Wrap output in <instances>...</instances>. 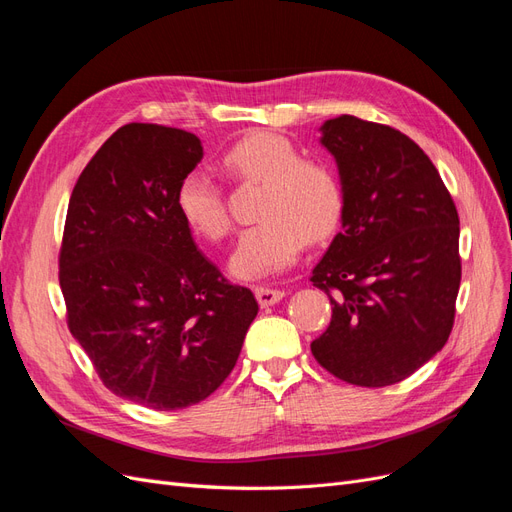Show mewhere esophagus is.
Returning <instances> with one entry per match:
<instances>
[{"label":"esophagus","instance_id":"obj_1","mask_svg":"<svg viewBox=\"0 0 512 512\" xmlns=\"http://www.w3.org/2000/svg\"><path fill=\"white\" fill-rule=\"evenodd\" d=\"M286 297V292L280 288H269V286H256V299L262 307L275 305L280 299Z\"/></svg>","mask_w":512,"mask_h":512}]
</instances>
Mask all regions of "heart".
Returning a JSON list of instances; mask_svg holds the SVG:
<instances>
[{
	"label": "heart",
	"mask_w": 512,
	"mask_h": 512,
	"mask_svg": "<svg viewBox=\"0 0 512 512\" xmlns=\"http://www.w3.org/2000/svg\"><path fill=\"white\" fill-rule=\"evenodd\" d=\"M226 173L237 181L262 183L256 226L245 228L230 256V271L241 280H260L288 269L299 258L305 239H329L344 218V188L335 170L303 158L301 149L275 132H252L222 156ZM181 220L196 235L220 241L230 230L220 183L203 170H192L177 188Z\"/></svg>",
	"instance_id": "obj_1"
}]
</instances>
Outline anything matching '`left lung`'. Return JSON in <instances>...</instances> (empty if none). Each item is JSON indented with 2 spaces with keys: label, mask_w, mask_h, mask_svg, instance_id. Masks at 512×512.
<instances>
[{
  "label": "left lung",
  "mask_w": 512,
  "mask_h": 512,
  "mask_svg": "<svg viewBox=\"0 0 512 512\" xmlns=\"http://www.w3.org/2000/svg\"><path fill=\"white\" fill-rule=\"evenodd\" d=\"M320 130L346 203L342 232L312 271L333 305L312 354L335 378L378 389L414 374L453 331L459 215L438 168L406 134L354 115Z\"/></svg>",
  "instance_id": "obj_1"
}]
</instances>
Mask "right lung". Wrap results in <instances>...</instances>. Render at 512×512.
Here are the masks:
<instances>
[{"mask_svg":"<svg viewBox=\"0 0 512 512\" xmlns=\"http://www.w3.org/2000/svg\"><path fill=\"white\" fill-rule=\"evenodd\" d=\"M200 160L192 132L121 126L76 181L61 239L70 333L108 391L151 410L218 391L258 314L179 215L177 188Z\"/></svg>","mask_w":512,"mask_h":512,"instance_id":"add662e5","label":"right lung"}]
</instances>
